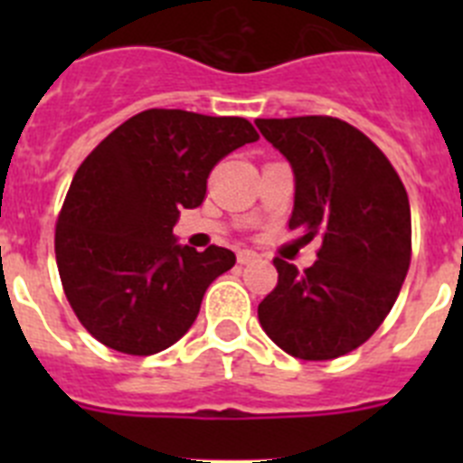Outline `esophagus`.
Listing matches in <instances>:
<instances>
[{"mask_svg":"<svg viewBox=\"0 0 463 463\" xmlns=\"http://www.w3.org/2000/svg\"><path fill=\"white\" fill-rule=\"evenodd\" d=\"M236 260H239V264H250V261L260 260V255L255 250H239Z\"/></svg>","mask_w":463,"mask_h":463,"instance_id":"1","label":"esophagus"}]
</instances>
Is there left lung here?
Listing matches in <instances>:
<instances>
[{
  "mask_svg": "<svg viewBox=\"0 0 463 463\" xmlns=\"http://www.w3.org/2000/svg\"><path fill=\"white\" fill-rule=\"evenodd\" d=\"M294 171L289 229L320 236L313 267L276 257L278 285L257 308L285 353L325 362L357 350L390 315L411 267L406 187L383 150L329 116L255 120Z\"/></svg>",
  "mask_w": 463,
  "mask_h": 463,
  "instance_id": "left-lung-1",
  "label": "left lung"
}]
</instances>
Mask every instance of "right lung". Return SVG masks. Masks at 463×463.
Here are the masks:
<instances>
[{
  "label": "right lung",
  "instance_id": "1",
  "mask_svg": "<svg viewBox=\"0 0 463 463\" xmlns=\"http://www.w3.org/2000/svg\"><path fill=\"white\" fill-rule=\"evenodd\" d=\"M260 138L245 118L148 109L83 159L55 227V260L80 325L110 350H166L196 320L227 248L178 245L181 208L202 206L213 166Z\"/></svg>",
  "mask_w": 463,
  "mask_h": 463
}]
</instances>
